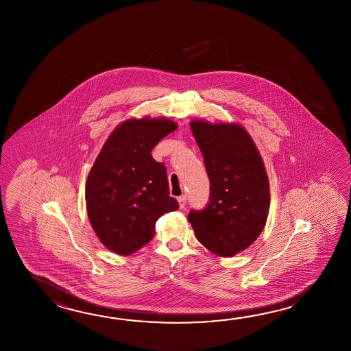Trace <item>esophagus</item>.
Segmentation results:
<instances>
[{
  "instance_id": "1",
  "label": "esophagus",
  "mask_w": 351,
  "mask_h": 351,
  "mask_svg": "<svg viewBox=\"0 0 351 351\" xmlns=\"http://www.w3.org/2000/svg\"><path fill=\"white\" fill-rule=\"evenodd\" d=\"M178 201H179L180 208H185V206H186V196H185V195L180 196Z\"/></svg>"
}]
</instances>
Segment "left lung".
<instances>
[{"label": "left lung", "instance_id": "obj_1", "mask_svg": "<svg viewBox=\"0 0 351 351\" xmlns=\"http://www.w3.org/2000/svg\"><path fill=\"white\" fill-rule=\"evenodd\" d=\"M210 179V202L190 211L195 237L208 251L231 258L247 249L265 228L270 185L264 161L249 132L237 122L193 120Z\"/></svg>", "mask_w": 351, "mask_h": 351}]
</instances>
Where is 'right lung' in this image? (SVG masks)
Masks as SVG:
<instances>
[{"label": "right lung", "instance_id": "add662e5", "mask_svg": "<svg viewBox=\"0 0 351 351\" xmlns=\"http://www.w3.org/2000/svg\"><path fill=\"white\" fill-rule=\"evenodd\" d=\"M176 129L167 117L128 119L110 134L88 172V220L104 246L117 255L140 250L155 235L158 217L179 208L164 165L151 156Z\"/></svg>", "mask_w": 351, "mask_h": 351}]
</instances>
